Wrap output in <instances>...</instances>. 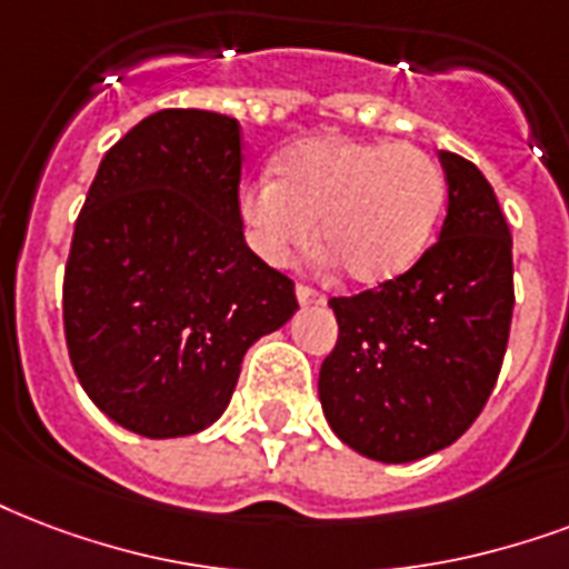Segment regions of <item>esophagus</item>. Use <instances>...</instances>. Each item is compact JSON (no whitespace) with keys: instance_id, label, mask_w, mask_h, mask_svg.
Instances as JSON below:
<instances>
[{"instance_id":"esophagus-1","label":"esophagus","mask_w":569,"mask_h":569,"mask_svg":"<svg viewBox=\"0 0 569 569\" xmlns=\"http://www.w3.org/2000/svg\"><path fill=\"white\" fill-rule=\"evenodd\" d=\"M295 298H298V303H301V307H307V303H322L325 298L319 292H316V289H310V286H298V289H295Z\"/></svg>"}]
</instances>
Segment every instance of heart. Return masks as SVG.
Instances as JSON below:
<instances>
[{
  "mask_svg": "<svg viewBox=\"0 0 569 569\" xmlns=\"http://www.w3.org/2000/svg\"><path fill=\"white\" fill-rule=\"evenodd\" d=\"M448 184L427 151L406 142L313 137L286 151L277 181L259 179L241 193L253 247L286 262L313 238L346 283H393L432 244Z\"/></svg>",
  "mask_w": 569,
  "mask_h": 569,
  "instance_id": "heart-1",
  "label": "heart"
}]
</instances>
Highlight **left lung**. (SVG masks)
<instances>
[{
    "mask_svg": "<svg viewBox=\"0 0 569 569\" xmlns=\"http://www.w3.org/2000/svg\"><path fill=\"white\" fill-rule=\"evenodd\" d=\"M448 217L393 283L331 298L340 325L319 370L337 439L376 462H415L466 432L487 406L513 319V238L471 160L441 151Z\"/></svg>",
    "mask_w": 569,
    "mask_h": 569,
    "instance_id": "left-lung-1",
    "label": "left lung"
}]
</instances>
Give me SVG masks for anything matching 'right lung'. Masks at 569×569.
<instances>
[{"instance_id": "add662e5", "label": "right lung", "mask_w": 569, "mask_h": 569, "mask_svg": "<svg viewBox=\"0 0 569 569\" xmlns=\"http://www.w3.org/2000/svg\"><path fill=\"white\" fill-rule=\"evenodd\" d=\"M238 121L160 110L98 167L64 268V340L92 402L146 439L227 411L247 349L298 310L244 244Z\"/></svg>"}]
</instances>
